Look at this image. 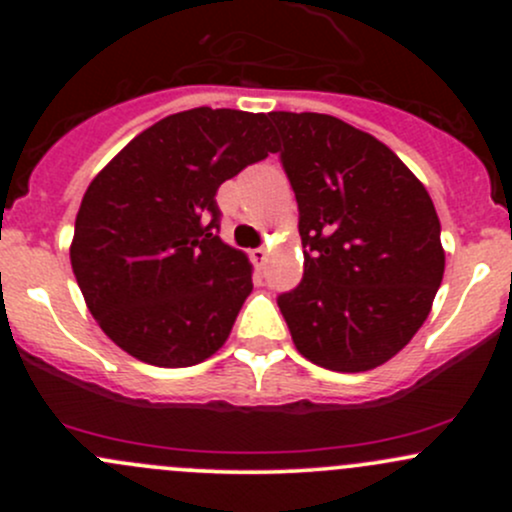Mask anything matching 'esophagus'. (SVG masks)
I'll return each mask as SVG.
<instances>
[{"mask_svg":"<svg viewBox=\"0 0 512 512\" xmlns=\"http://www.w3.org/2000/svg\"><path fill=\"white\" fill-rule=\"evenodd\" d=\"M250 257H252V262H255V265H265L267 247H255V250L250 252Z\"/></svg>","mask_w":512,"mask_h":512,"instance_id":"1","label":"esophagus"}]
</instances>
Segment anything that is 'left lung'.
Listing matches in <instances>:
<instances>
[{"mask_svg": "<svg viewBox=\"0 0 512 512\" xmlns=\"http://www.w3.org/2000/svg\"><path fill=\"white\" fill-rule=\"evenodd\" d=\"M299 208L304 275L277 297L299 354L369 371L406 347L443 280L441 223L391 148L327 113L272 111Z\"/></svg>", "mask_w": 512, "mask_h": 512, "instance_id": "left-lung-1", "label": "left lung"}]
</instances>
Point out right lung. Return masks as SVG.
Listing matches in <instances>:
<instances>
[{
    "mask_svg": "<svg viewBox=\"0 0 512 512\" xmlns=\"http://www.w3.org/2000/svg\"><path fill=\"white\" fill-rule=\"evenodd\" d=\"M275 151L265 113L200 106L146 128L91 180L71 267L123 352L180 369L223 347L252 292V270L218 237L215 195Z\"/></svg>",
    "mask_w": 512,
    "mask_h": 512,
    "instance_id": "right-lung-1",
    "label": "right lung"
}]
</instances>
